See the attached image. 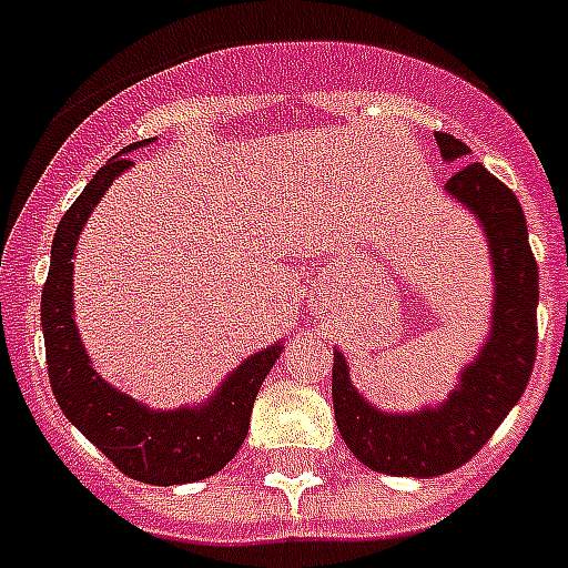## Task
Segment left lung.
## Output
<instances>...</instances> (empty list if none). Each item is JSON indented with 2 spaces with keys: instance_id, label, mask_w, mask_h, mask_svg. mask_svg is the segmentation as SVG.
I'll return each instance as SVG.
<instances>
[{
  "instance_id": "obj_1",
  "label": "left lung",
  "mask_w": 568,
  "mask_h": 568,
  "mask_svg": "<svg viewBox=\"0 0 568 568\" xmlns=\"http://www.w3.org/2000/svg\"><path fill=\"white\" fill-rule=\"evenodd\" d=\"M444 162L460 164L446 193L464 204L486 235L491 258V315L480 353L438 406L386 413L349 381V364L335 349L333 406L349 453L373 471L398 478H435L478 455L500 420L520 400L538 353V261L529 247L524 210L509 187L449 133H435Z\"/></svg>"
}]
</instances>
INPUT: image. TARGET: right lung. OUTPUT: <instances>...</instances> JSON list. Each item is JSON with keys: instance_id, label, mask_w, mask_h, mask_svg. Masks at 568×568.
I'll return each instance as SVG.
<instances>
[{"instance_id": "obj_1", "label": "right lung", "mask_w": 568, "mask_h": 568, "mask_svg": "<svg viewBox=\"0 0 568 568\" xmlns=\"http://www.w3.org/2000/svg\"><path fill=\"white\" fill-rule=\"evenodd\" d=\"M150 139L124 148L90 179L77 202L59 222L50 270L42 287V333L48 375L64 418L90 444L102 449L133 480L153 486L195 484L230 464L250 429L255 395L267 378L284 341L258 349L222 381L207 400L179 409H150L93 369L73 318V255L90 213L110 184L133 168L124 153L144 148Z\"/></svg>"}]
</instances>
